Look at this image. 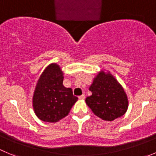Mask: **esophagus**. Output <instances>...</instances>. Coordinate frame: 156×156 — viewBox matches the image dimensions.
<instances>
[{"label": "esophagus", "instance_id": "34e87169", "mask_svg": "<svg viewBox=\"0 0 156 156\" xmlns=\"http://www.w3.org/2000/svg\"><path fill=\"white\" fill-rule=\"evenodd\" d=\"M85 94H82L81 96H79V99H85Z\"/></svg>", "mask_w": 156, "mask_h": 156}]
</instances>
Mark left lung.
<instances>
[{
	"instance_id": "1",
	"label": "left lung",
	"mask_w": 156,
	"mask_h": 156,
	"mask_svg": "<svg viewBox=\"0 0 156 156\" xmlns=\"http://www.w3.org/2000/svg\"><path fill=\"white\" fill-rule=\"evenodd\" d=\"M89 90L92 95L86 98V103L93 113L102 119L112 121L126 112V94L110 73H99Z\"/></svg>"
}]
</instances>
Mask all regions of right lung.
Segmentation results:
<instances>
[{
	"label": "right lung",
	"mask_w": 156,
	"mask_h": 156,
	"mask_svg": "<svg viewBox=\"0 0 156 156\" xmlns=\"http://www.w3.org/2000/svg\"><path fill=\"white\" fill-rule=\"evenodd\" d=\"M63 73L57 64L47 67L40 77L33 97L37 116L48 122H56L68 115L78 98L72 89L63 84Z\"/></svg>",
	"instance_id": "1"
}]
</instances>
